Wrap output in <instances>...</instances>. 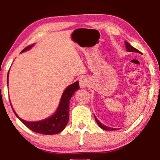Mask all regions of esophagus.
Here are the masks:
<instances>
[{"mask_svg": "<svg viewBox=\"0 0 160 160\" xmlns=\"http://www.w3.org/2000/svg\"><path fill=\"white\" fill-rule=\"evenodd\" d=\"M78 82H79V86L81 88H85L87 84V78L83 76L80 78Z\"/></svg>", "mask_w": 160, "mask_h": 160, "instance_id": "obj_1", "label": "esophagus"}]
</instances>
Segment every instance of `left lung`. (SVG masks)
Returning <instances> with one entry per match:
<instances>
[{
  "instance_id": "1",
  "label": "left lung",
  "mask_w": 160,
  "mask_h": 160,
  "mask_svg": "<svg viewBox=\"0 0 160 160\" xmlns=\"http://www.w3.org/2000/svg\"><path fill=\"white\" fill-rule=\"evenodd\" d=\"M124 43H125V47H126V49L127 51L129 52H137V53H141V52L138 51V50L135 49L133 47H132L130 43H129L128 41H124ZM95 115V114H94ZM95 119L96 120V122H97V123L98 124V126L100 127V128L102 129V130H117V128H109V127L106 126V125H104V124H101V122H100L99 120L97 119V117L95 116Z\"/></svg>"
}]
</instances>
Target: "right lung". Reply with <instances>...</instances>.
Masks as SVG:
<instances>
[{
	"label": "right lung",
	"instance_id": "right-lung-1",
	"mask_svg": "<svg viewBox=\"0 0 160 160\" xmlns=\"http://www.w3.org/2000/svg\"><path fill=\"white\" fill-rule=\"evenodd\" d=\"M34 44L29 47H26L24 49L21 53L25 52L28 50H30L33 47ZM8 74L9 71L8 72L7 75V85L8 84ZM79 89V84L78 82H74L73 84L69 85L67 87L64 92H62V95L61 96L60 102H59L58 108L56 109L55 112L50 117L46 118L44 119L39 120V121L35 122H28L26 120L21 119L20 117L17 115V113L15 112V111L13 108L11 103V106L13 109L14 114L16 117L30 130L36 132L37 133H41L43 135H54L58 134L62 132L66 127L68 122L69 120V104L70 100L75 92Z\"/></svg>",
	"mask_w": 160,
	"mask_h": 160
}]
</instances>
